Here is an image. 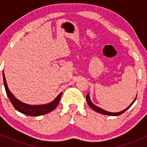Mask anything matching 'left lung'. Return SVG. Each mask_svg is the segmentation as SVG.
<instances>
[{"instance_id":"left-lung-1","label":"left lung","mask_w":147,"mask_h":147,"mask_svg":"<svg viewBox=\"0 0 147 147\" xmlns=\"http://www.w3.org/2000/svg\"><path fill=\"white\" fill-rule=\"evenodd\" d=\"M136 99V97L135 99H134V101H133V102L131 103V104L129 105V106L127 107L126 108V109H123V110L121 111V112H108V111L105 110V109H101V108L98 107L96 106L95 105H94V104H93L92 101H91V100H90V96H89V94H88L87 95H86V101H87L88 105H89V107H90L91 108V109H93L94 111H95V112H98V113H100V114H102V115H110V116H117V115H122V114H123V113H124V112H125V111L127 110V109H129V108L131 107V106H132L133 104H134V103L135 102Z\"/></svg>"}]
</instances>
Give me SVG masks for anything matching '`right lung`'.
<instances>
[{"mask_svg": "<svg viewBox=\"0 0 147 147\" xmlns=\"http://www.w3.org/2000/svg\"><path fill=\"white\" fill-rule=\"evenodd\" d=\"M3 83L4 87H5V92L7 94L8 97H9V100L13 105V107L18 111V112H21V113L24 114V115H28V116H40V115H45L49 112H52L54 109H56L57 106H58L59 103L60 98H61V95H62V92L60 93L57 98L50 103L48 104H45V105H30L25 104V103L22 102L19 99L16 98L13 95L11 92L9 90V87L7 86V83L5 80V75H4V72H3Z\"/></svg>", "mask_w": 147, "mask_h": 147, "instance_id": "1", "label": "right lung"}]
</instances>
